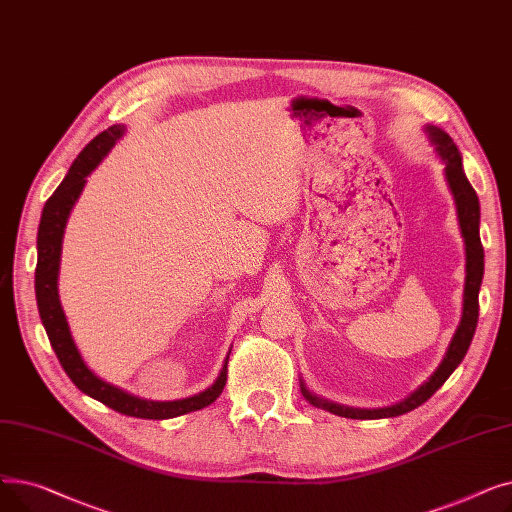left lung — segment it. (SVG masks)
I'll use <instances>...</instances> for the list:
<instances>
[{
  "instance_id": "8db88e82",
  "label": "left lung",
  "mask_w": 512,
  "mask_h": 512,
  "mask_svg": "<svg viewBox=\"0 0 512 512\" xmlns=\"http://www.w3.org/2000/svg\"><path fill=\"white\" fill-rule=\"evenodd\" d=\"M429 143L434 145L436 155L444 164V178L448 184V191L454 199L456 207V218H459V228L461 236L465 240V290H463V313L459 328H456L446 355L438 369L432 373L425 384H421L415 392H411L405 400L396 402V405L384 407V409H355V407H346L338 405V402H332L328 398H321L315 392H311L301 380V392L309 405L324 409L332 415L346 417V419H386V417H398L405 415L432 396L448 378L450 373L461 365L465 359L469 344L473 340L475 328H477V315H479V288L483 280V247H481V238H479V199L473 191L471 182L467 180V174L463 170V155L459 147L454 145V141L448 137V134L438 128V126H425L423 128Z\"/></svg>"
}]
</instances>
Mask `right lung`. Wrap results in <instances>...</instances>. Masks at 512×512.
<instances>
[{
  "instance_id": "1",
  "label": "right lung",
  "mask_w": 512,
  "mask_h": 512,
  "mask_svg": "<svg viewBox=\"0 0 512 512\" xmlns=\"http://www.w3.org/2000/svg\"><path fill=\"white\" fill-rule=\"evenodd\" d=\"M126 126L114 124L107 130L99 132L97 137L78 153L74 164L70 166L66 178L56 188L41 213L39 232H37V270H35V294H37V307L43 321V328L51 342L53 353L58 355L64 371L72 384L85 392L87 396L103 402L122 415L139 417V419H172L178 415H186L191 411H199L218 398L226 386V373H228V357L220 369V375L215 382L188 398L180 400H147L134 396L110 382L101 380L95 375L89 365L80 355L78 346L70 334V326L66 313L60 303L58 292V276H60V259H62V240L66 222L70 218V211L78 201L80 193L87 184V176L101 164L103 157L112 151V147L124 137ZM230 355V353H228Z\"/></svg>"
}]
</instances>
